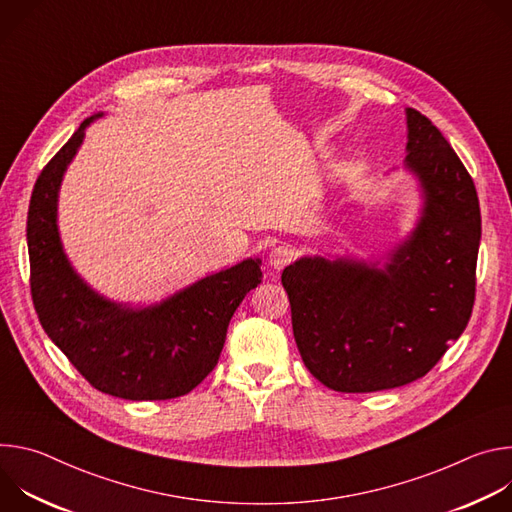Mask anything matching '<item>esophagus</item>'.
I'll return each instance as SVG.
<instances>
[{
  "mask_svg": "<svg viewBox=\"0 0 512 512\" xmlns=\"http://www.w3.org/2000/svg\"><path fill=\"white\" fill-rule=\"evenodd\" d=\"M294 259H296V249L291 245H279L269 253V265L277 271L283 269L285 265H289Z\"/></svg>",
  "mask_w": 512,
  "mask_h": 512,
  "instance_id": "obj_1",
  "label": "esophagus"
}]
</instances>
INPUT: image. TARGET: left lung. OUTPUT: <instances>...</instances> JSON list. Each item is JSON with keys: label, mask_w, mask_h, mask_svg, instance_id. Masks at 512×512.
I'll use <instances>...</instances> for the list:
<instances>
[{"label": "left lung", "mask_w": 512, "mask_h": 512, "mask_svg": "<svg viewBox=\"0 0 512 512\" xmlns=\"http://www.w3.org/2000/svg\"><path fill=\"white\" fill-rule=\"evenodd\" d=\"M407 152L423 212L383 269L302 257L281 273L302 360L340 393L425 377L472 316L482 229L474 180L442 131L411 107Z\"/></svg>", "instance_id": "obj_1"}]
</instances>
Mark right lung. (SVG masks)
<instances>
[{"label":"right lung","instance_id":"right-lung-1","mask_svg":"<svg viewBox=\"0 0 512 512\" xmlns=\"http://www.w3.org/2000/svg\"><path fill=\"white\" fill-rule=\"evenodd\" d=\"M97 117L81 123L34 184L26 227L32 302L48 338L97 391L129 401L176 399L216 367L235 310L261 283V261L245 259L143 310L95 294L62 251L56 202L62 174Z\"/></svg>","mask_w":512,"mask_h":512}]
</instances>
